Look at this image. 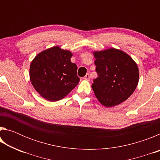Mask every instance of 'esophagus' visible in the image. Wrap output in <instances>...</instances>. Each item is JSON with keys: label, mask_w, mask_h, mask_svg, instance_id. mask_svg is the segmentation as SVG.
I'll use <instances>...</instances> for the list:
<instances>
[{"label": "esophagus", "mask_w": 160, "mask_h": 160, "mask_svg": "<svg viewBox=\"0 0 160 160\" xmlns=\"http://www.w3.org/2000/svg\"><path fill=\"white\" fill-rule=\"evenodd\" d=\"M83 79L85 80H88V81L90 80V75H89V73L86 74L85 76L83 78Z\"/></svg>", "instance_id": "34e87169"}]
</instances>
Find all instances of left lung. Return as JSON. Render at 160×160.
Instances as JSON below:
<instances>
[{"label":"left lung","instance_id":"obj_1","mask_svg":"<svg viewBox=\"0 0 160 160\" xmlns=\"http://www.w3.org/2000/svg\"><path fill=\"white\" fill-rule=\"evenodd\" d=\"M96 58L98 77L92 88L97 99L105 107H113L128 99L137 88L139 70L128 53L110 48L92 52Z\"/></svg>","mask_w":160,"mask_h":160}]
</instances>
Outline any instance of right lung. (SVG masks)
Returning a JSON list of instances; mask_svg holds the SVG:
<instances>
[{"label":"right lung","mask_w":160,"mask_h":160,"mask_svg":"<svg viewBox=\"0 0 160 160\" xmlns=\"http://www.w3.org/2000/svg\"><path fill=\"white\" fill-rule=\"evenodd\" d=\"M71 51L55 46L38 53L29 68V78L40 96L50 102L61 100L77 86L78 67L70 61Z\"/></svg>","instance_id":"right-lung-1"}]
</instances>
